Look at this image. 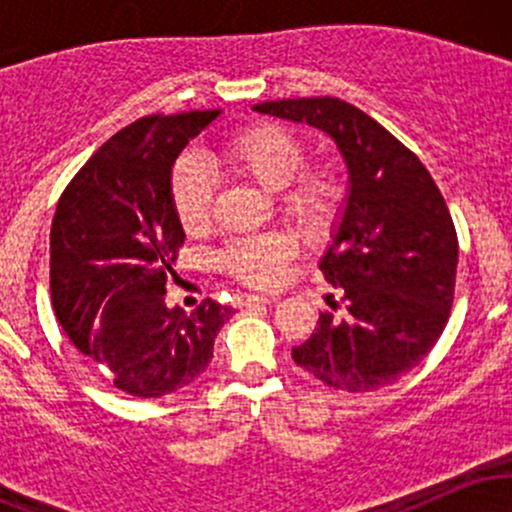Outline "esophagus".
<instances>
[{
	"mask_svg": "<svg viewBox=\"0 0 512 512\" xmlns=\"http://www.w3.org/2000/svg\"><path fill=\"white\" fill-rule=\"evenodd\" d=\"M279 296H255V293H240L236 298V303L240 308H250V305H267V303H276Z\"/></svg>",
	"mask_w": 512,
	"mask_h": 512,
	"instance_id": "esophagus-1",
	"label": "esophagus"
}]
</instances>
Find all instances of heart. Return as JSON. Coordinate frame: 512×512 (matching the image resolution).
<instances>
[{"label": "heart", "mask_w": 512, "mask_h": 512, "mask_svg": "<svg viewBox=\"0 0 512 512\" xmlns=\"http://www.w3.org/2000/svg\"><path fill=\"white\" fill-rule=\"evenodd\" d=\"M223 166L238 178L274 195L281 216L305 236H320L330 226L339 202V185L325 168L301 170L305 151L298 139L276 125L252 127L221 151ZM173 207L187 233L209 226L214 182L197 158L187 156L173 170ZM293 245L281 236L243 240L221 252L223 267L245 284L267 289L286 274Z\"/></svg>", "instance_id": "b5f03b06"}]
</instances>
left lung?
I'll list each match as a JSON object with an SVG mask.
<instances>
[{
  "label": "left lung",
  "instance_id": "8db88e82",
  "mask_svg": "<svg viewBox=\"0 0 512 512\" xmlns=\"http://www.w3.org/2000/svg\"><path fill=\"white\" fill-rule=\"evenodd\" d=\"M255 113L310 125L337 144L349 187L320 272L342 313H320L291 351L320 383L346 392L392 385L419 366L450 317L457 233L431 173L363 110L339 98H291ZM334 310L339 303L330 296Z\"/></svg>",
  "mask_w": 512,
  "mask_h": 512
}]
</instances>
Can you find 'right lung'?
I'll return each mask as SVG.
<instances>
[{"instance_id": "obj_1", "label": "right lung", "mask_w": 512, "mask_h": 512, "mask_svg": "<svg viewBox=\"0 0 512 512\" xmlns=\"http://www.w3.org/2000/svg\"><path fill=\"white\" fill-rule=\"evenodd\" d=\"M219 115H151L120 129L74 175L52 219L57 320L132 397H166L195 383L233 315L211 298L190 313L166 301L185 240L170 192L173 166Z\"/></svg>"}]
</instances>
